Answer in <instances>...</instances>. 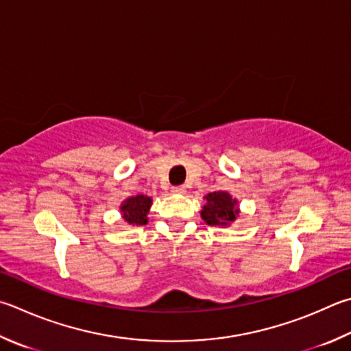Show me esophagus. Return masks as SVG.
<instances>
[{"label": "esophagus", "mask_w": 351, "mask_h": 351, "mask_svg": "<svg viewBox=\"0 0 351 351\" xmlns=\"http://www.w3.org/2000/svg\"><path fill=\"white\" fill-rule=\"evenodd\" d=\"M171 192L176 193V195H182V193H186V187H184V186H175V187H171Z\"/></svg>", "instance_id": "34e87169"}]
</instances>
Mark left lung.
Wrapping results in <instances>:
<instances>
[{"label":"left lung","mask_w":351,"mask_h":351,"mask_svg":"<svg viewBox=\"0 0 351 351\" xmlns=\"http://www.w3.org/2000/svg\"><path fill=\"white\" fill-rule=\"evenodd\" d=\"M207 204L204 206L201 216L208 226H227L237 219L239 213L237 208V199L227 192H213L206 196Z\"/></svg>","instance_id":"8db88e82"}]
</instances>
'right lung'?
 I'll return each mask as SVG.
<instances>
[{
    "label": "right lung",
    "mask_w": 351,
    "mask_h": 351,
    "mask_svg": "<svg viewBox=\"0 0 351 351\" xmlns=\"http://www.w3.org/2000/svg\"><path fill=\"white\" fill-rule=\"evenodd\" d=\"M152 206V199L149 196L136 195L125 199L121 206L123 218L132 226H145L147 224V213Z\"/></svg>",
    "instance_id": "add662e5"
}]
</instances>
